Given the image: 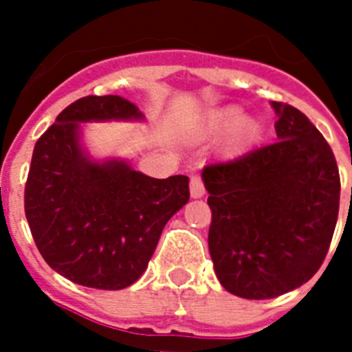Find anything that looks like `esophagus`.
Listing matches in <instances>:
<instances>
[{"instance_id": "obj_1", "label": "esophagus", "mask_w": 352, "mask_h": 352, "mask_svg": "<svg viewBox=\"0 0 352 352\" xmlns=\"http://www.w3.org/2000/svg\"><path fill=\"white\" fill-rule=\"evenodd\" d=\"M204 194H206V190H204L203 179L199 178V176H192L190 178V195L192 197L199 199V197H203Z\"/></svg>"}]
</instances>
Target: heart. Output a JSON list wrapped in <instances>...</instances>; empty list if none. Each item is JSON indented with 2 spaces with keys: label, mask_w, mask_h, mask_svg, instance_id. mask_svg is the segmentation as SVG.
<instances>
[{
  "label": "heart",
  "mask_w": 352,
  "mask_h": 352,
  "mask_svg": "<svg viewBox=\"0 0 352 352\" xmlns=\"http://www.w3.org/2000/svg\"><path fill=\"white\" fill-rule=\"evenodd\" d=\"M208 132L214 135L222 133H234V142L238 148H250L256 144L261 135V129L256 121H245V114L241 109H227L213 118L208 125Z\"/></svg>",
  "instance_id": "1"
}]
</instances>
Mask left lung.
I'll return each mask as SVG.
<instances>
[{
    "label": "left lung",
    "instance_id": "obj_1",
    "mask_svg": "<svg viewBox=\"0 0 352 352\" xmlns=\"http://www.w3.org/2000/svg\"><path fill=\"white\" fill-rule=\"evenodd\" d=\"M272 107L278 141L203 169L214 273L247 300L280 296L316 275L340 204L337 160L322 133L296 107Z\"/></svg>",
    "mask_w": 352,
    "mask_h": 352
}]
</instances>
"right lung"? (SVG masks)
I'll return each instance as SVG.
<instances>
[{
    "label": "right lung",
    "instance_id": "obj_1",
    "mask_svg": "<svg viewBox=\"0 0 352 352\" xmlns=\"http://www.w3.org/2000/svg\"><path fill=\"white\" fill-rule=\"evenodd\" d=\"M118 95L79 98L36 141L24 211L36 248L61 276L118 291L148 268L162 231L188 203V178H149L123 160L95 162L80 146L86 121L142 120Z\"/></svg>",
    "mask_w": 352,
    "mask_h": 352
}]
</instances>
